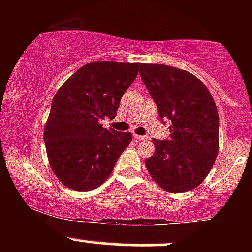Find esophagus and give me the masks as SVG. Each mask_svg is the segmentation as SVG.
I'll use <instances>...</instances> for the list:
<instances>
[{"label":"esophagus","mask_w":252,"mask_h":252,"mask_svg":"<svg viewBox=\"0 0 252 252\" xmlns=\"http://www.w3.org/2000/svg\"><path fill=\"white\" fill-rule=\"evenodd\" d=\"M134 138L136 141H148V137H147V136H140L136 134H134Z\"/></svg>","instance_id":"1"}]
</instances>
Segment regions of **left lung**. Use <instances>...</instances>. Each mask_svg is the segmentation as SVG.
I'll use <instances>...</instances> for the list:
<instances>
[{
  "instance_id": "1",
  "label": "left lung",
  "mask_w": 252,
  "mask_h": 252,
  "mask_svg": "<svg viewBox=\"0 0 252 252\" xmlns=\"http://www.w3.org/2000/svg\"><path fill=\"white\" fill-rule=\"evenodd\" d=\"M140 74L158 106L168 140H155L146 158L150 176L169 193L194 189L215 164L219 149V117L210 91L189 72L158 63H141Z\"/></svg>"
}]
</instances>
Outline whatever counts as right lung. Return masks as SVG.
Instances as JSON below:
<instances>
[{
  "label": "right lung",
  "instance_id": "add662e5",
  "mask_svg": "<svg viewBox=\"0 0 252 252\" xmlns=\"http://www.w3.org/2000/svg\"><path fill=\"white\" fill-rule=\"evenodd\" d=\"M140 65L89 63L58 90L43 140L52 170L68 189L86 192L100 186L131 142V132L105 129L99 121L114 120Z\"/></svg>",
  "mask_w": 252,
  "mask_h": 252
}]
</instances>
